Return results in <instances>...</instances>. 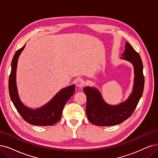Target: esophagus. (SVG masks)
<instances>
[{
  "label": "esophagus",
  "mask_w": 158,
  "mask_h": 158,
  "mask_svg": "<svg viewBox=\"0 0 158 158\" xmlns=\"http://www.w3.org/2000/svg\"><path fill=\"white\" fill-rule=\"evenodd\" d=\"M85 85V81L83 79H78L76 81V86L79 88H82Z\"/></svg>",
  "instance_id": "34e87169"
}]
</instances>
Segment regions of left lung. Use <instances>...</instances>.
Returning <instances> with one entry per match:
<instances>
[{
  "label": "left lung",
  "instance_id": "left-lung-1",
  "mask_svg": "<svg viewBox=\"0 0 158 158\" xmlns=\"http://www.w3.org/2000/svg\"><path fill=\"white\" fill-rule=\"evenodd\" d=\"M126 49L122 58L133 64L135 72L134 86L127 100L117 106L107 105L103 100L97 89L85 87L83 89L87 101L86 113L92 124L100 126H111L119 124L130 117L141 98L144 85L143 66L141 58L133 47L126 42Z\"/></svg>",
  "mask_w": 158,
  "mask_h": 158
}]
</instances>
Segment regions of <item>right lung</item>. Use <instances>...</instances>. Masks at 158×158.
Here are the masks:
<instances>
[{
  "instance_id": "right-lung-1",
  "label": "right lung",
  "mask_w": 158,
  "mask_h": 158,
  "mask_svg": "<svg viewBox=\"0 0 158 158\" xmlns=\"http://www.w3.org/2000/svg\"><path fill=\"white\" fill-rule=\"evenodd\" d=\"M24 48L25 45L15 52L11 62V69L8 81L11 100L17 111L28 123L34 126H52L60 120L64 106L75 92V85L61 90L51 102L42 108L33 110L25 107L19 100L15 82L17 60Z\"/></svg>"
}]
</instances>
